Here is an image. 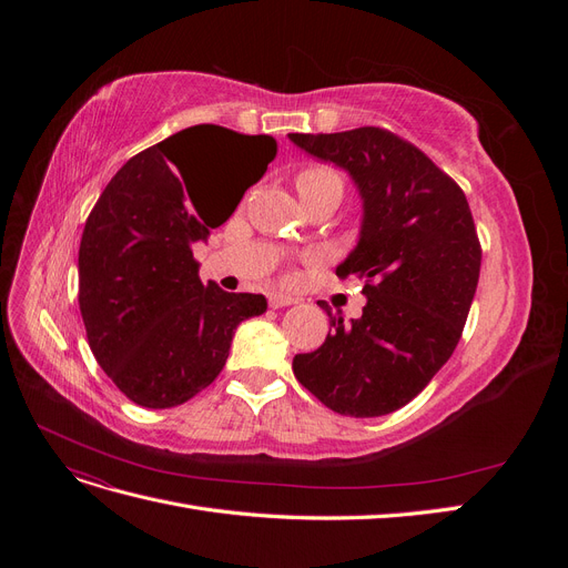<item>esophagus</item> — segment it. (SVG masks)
I'll return each instance as SVG.
<instances>
[{
    "label": "esophagus",
    "instance_id": "1",
    "mask_svg": "<svg viewBox=\"0 0 568 568\" xmlns=\"http://www.w3.org/2000/svg\"><path fill=\"white\" fill-rule=\"evenodd\" d=\"M298 303V298L286 296V294H270V307H286Z\"/></svg>",
    "mask_w": 568,
    "mask_h": 568
}]
</instances>
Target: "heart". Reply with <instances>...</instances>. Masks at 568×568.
Returning a JSON list of instances; mask_svg holds the SVG:
<instances>
[{"mask_svg": "<svg viewBox=\"0 0 568 568\" xmlns=\"http://www.w3.org/2000/svg\"><path fill=\"white\" fill-rule=\"evenodd\" d=\"M296 189H298L301 199L315 196V194H326V192L343 194V180L334 168L313 163V165H305L301 173L296 175Z\"/></svg>", "mask_w": 568, "mask_h": 568, "instance_id": "obj_1", "label": "heart"}]
</instances>
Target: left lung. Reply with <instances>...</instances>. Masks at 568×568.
<instances>
[{
  "label": "left lung",
  "mask_w": 568,
  "mask_h": 568,
  "mask_svg": "<svg viewBox=\"0 0 568 568\" xmlns=\"http://www.w3.org/2000/svg\"><path fill=\"white\" fill-rule=\"evenodd\" d=\"M288 140L353 178L363 227L336 274L363 280L367 296L351 322L320 301L332 329L317 351L294 357V374L338 415H388L448 363L467 322L480 272L467 196L424 151L382 128Z\"/></svg>",
  "instance_id": "left-lung-1"
}]
</instances>
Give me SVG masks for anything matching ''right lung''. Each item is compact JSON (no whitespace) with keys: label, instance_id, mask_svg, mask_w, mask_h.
<instances>
[{"label":"right lung","instance_id":"add662e5","mask_svg":"<svg viewBox=\"0 0 568 568\" xmlns=\"http://www.w3.org/2000/svg\"><path fill=\"white\" fill-rule=\"evenodd\" d=\"M274 156L270 134L194 125L136 153L101 192L80 242L78 301L97 363L132 403L194 398L225 367L236 326L267 311L261 294L203 286L192 244L251 186L239 200L217 193L214 170L244 160L257 182Z\"/></svg>","mask_w":568,"mask_h":568}]
</instances>
